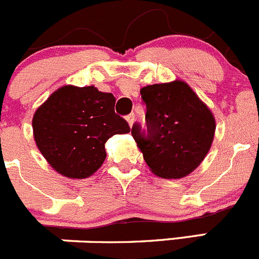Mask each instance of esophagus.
Wrapping results in <instances>:
<instances>
[{
  "label": "esophagus",
  "instance_id": "esophagus-1",
  "mask_svg": "<svg viewBox=\"0 0 259 259\" xmlns=\"http://www.w3.org/2000/svg\"><path fill=\"white\" fill-rule=\"evenodd\" d=\"M126 119H127V122H128V124L131 127H132V124L135 123V119H136V117H135V113H130L128 116L126 117Z\"/></svg>",
  "mask_w": 259,
  "mask_h": 259
}]
</instances>
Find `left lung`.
Segmentation results:
<instances>
[{
  "label": "left lung",
  "instance_id": "8db88e82",
  "mask_svg": "<svg viewBox=\"0 0 259 259\" xmlns=\"http://www.w3.org/2000/svg\"><path fill=\"white\" fill-rule=\"evenodd\" d=\"M146 128L132 126V136L155 175L180 179L195 170L215 132V119L193 89L180 80L141 89Z\"/></svg>",
  "mask_w": 259,
  "mask_h": 259
}]
</instances>
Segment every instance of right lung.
Here are the masks:
<instances>
[{"label":"right lung","instance_id":"1","mask_svg":"<svg viewBox=\"0 0 259 259\" xmlns=\"http://www.w3.org/2000/svg\"><path fill=\"white\" fill-rule=\"evenodd\" d=\"M112 93L94 87L58 89L35 112L34 137L48 162L61 175L84 179L106 160L107 140L128 133L124 118L114 112Z\"/></svg>","mask_w":259,"mask_h":259}]
</instances>
